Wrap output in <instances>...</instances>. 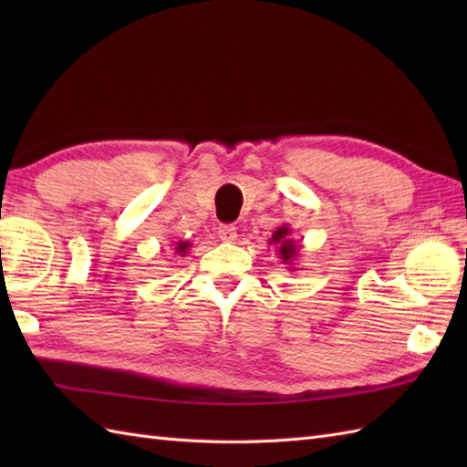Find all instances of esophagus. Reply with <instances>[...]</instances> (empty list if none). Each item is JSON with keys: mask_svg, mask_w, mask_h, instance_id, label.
Returning a JSON list of instances; mask_svg holds the SVG:
<instances>
[{"mask_svg": "<svg viewBox=\"0 0 467 467\" xmlns=\"http://www.w3.org/2000/svg\"><path fill=\"white\" fill-rule=\"evenodd\" d=\"M236 226H233V224H221L218 226V239L221 241H224V243H233V241H236Z\"/></svg>", "mask_w": 467, "mask_h": 467, "instance_id": "1", "label": "esophagus"}]
</instances>
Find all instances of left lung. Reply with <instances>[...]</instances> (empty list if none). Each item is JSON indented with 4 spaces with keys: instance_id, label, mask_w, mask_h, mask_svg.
Wrapping results in <instances>:
<instances>
[{
    "instance_id": "1",
    "label": "left lung",
    "mask_w": 467,
    "mask_h": 467,
    "mask_svg": "<svg viewBox=\"0 0 467 467\" xmlns=\"http://www.w3.org/2000/svg\"><path fill=\"white\" fill-rule=\"evenodd\" d=\"M291 234H293V228L289 224H281L273 233L269 243L276 244V253H279V259L283 261V265H286V269L296 271L295 269V261H296V256H299L301 244L295 243V239H293Z\"/></svg>"
}]
</instances>
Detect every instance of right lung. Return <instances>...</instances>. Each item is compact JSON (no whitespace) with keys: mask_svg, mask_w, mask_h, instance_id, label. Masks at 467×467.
<instances>
[{"mask_svg":"<svg viewBox=\"0 0 467 467\" xmlns=\"http://www.w3.org/2000/svg\"><path fill=\"white\" fill-rule=\"evenodd\" d=\"M191 243H188V241H178L176 244H174V253L176 254H181V256H184L186 253H188V249H191Z\"/></svg>","mask_w":467,"mask_h":467,"instance_id":"add662e5","label":"right lung"}]
</instances>
